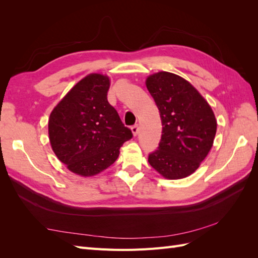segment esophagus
<instances>
[{
    "label": "esophagus",
    "instance_id": "obj_1",
    "mask_svg": "<svg viewBox=\"0 0 258 258\" xmlns=\"http://www.w3.org/2000/svg\"><path fill=\"white\" fill-rule=\"evenodd\" d=\"M131 132H132V135H134L135 137L138 136V134H139V127H138V124H135V126L131 127Z\"/></svg>",
    "mask_w": 258,
    "mask_h": 258
}]
</instances>
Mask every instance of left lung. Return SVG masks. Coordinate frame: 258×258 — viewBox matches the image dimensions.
<instances>
[{
  "mask_svg": "<svg viewBox=\"0 0 258 258\" xmlns=\"http://www.w3.org/2000/svg\"><path fill=\"white\" fill-rule=\"evenodd\" d=\"M159 110L162 135L150 165L168 179L189 176L213 146L217 122L208 101L183 77L161 71L145 81Z\"/></svg>",
  "mask_w": 258,
  "mask_h": 258,
  "instance_id": "8db88e82",
  "label": "left lung"
}]
</instances>
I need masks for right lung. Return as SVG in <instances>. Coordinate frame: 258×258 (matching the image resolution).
Masks as SVG:
<instances>
[{
  "mask_svg": "<svg viewBox=\"0 0 258 258\" xmlns=\"http://www.w3.org/2000/svg\"><path fill=\"white\" fill-rule=\"evenodd\" d=\"M110 85L107 75L88 74L50 113L48 135L52 151L77 175L89 177L102 172L116 161L122 144L132 138L131 130L123 126L108 103Z\"/></svg>",
  "mask_w": 258,
  "mask_h": 258,
  "instance_id": "1",
  "label": "right lung"
}]
</instances>
